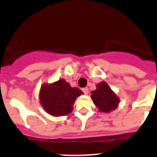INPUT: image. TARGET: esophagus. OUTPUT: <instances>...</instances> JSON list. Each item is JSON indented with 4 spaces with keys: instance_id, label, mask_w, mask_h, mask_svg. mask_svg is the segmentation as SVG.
Here are the masks:
<instances>
[{
    "instance_id": "esophagus-1",
    "label": "esophagus",
    "mask_w": 157,
    "mask_h": 157,
    "mask_svg": "<svg viewBox=\"0 0 157 157\" xmlns=\"http://www.w3.org/2000/svg\"><path fill=\"white\" fill-rule=\"evenodd\" d=\"M82 91H83V92H84L85 94H88V88H87V87H84V88H83L82 89Z\"/></svg>"
}]
</instances>
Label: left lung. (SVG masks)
Listing matches in <instances>:
<instances>
[{
  "instance_id": "8db88e82",
  "label": "left lung",
  "mask_w": 157,
  "mask_h": 157,
  "mask_svg": "<svg viewBox=\"0 0 157 157\" xmlns=\"http://www.w3.org/2000/svg\"><path fill=\"white\" fill-rule=\"evenodd\" d=\"M91 99L101 113H109L115 110L120 103L119 97L110 88L106 82L102 81L96 85V90L91 91Z\"/></svg>"
}]
</instances>
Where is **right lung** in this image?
Here are the masks:
<instances>
[{"instance_id": "obj_1", "label": "right lung", "mask_w": 157, "mask_h": 157, "mask_svg": "<svg viewBox=\"0 0 157 157\" xmlns=\"http://www.w3.org/2000/svg\"><path fill=\"white\" fill-rule=\"evenodd\" d=\"M83 94L77 87H72L65 79H60L52 84H44L39 99L45 112L53 117H61L72 113L76 99Z\"/></svg>"}]
</instances>
